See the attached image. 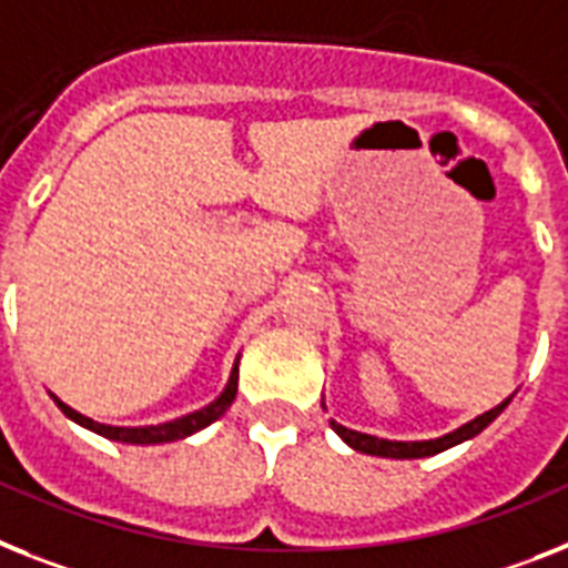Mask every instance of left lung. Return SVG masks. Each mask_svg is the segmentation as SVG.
<instances>
[{"label":"left lung","instance_id":"obj_1","mask_svg":"<svg viewBox=\"0 0 568 568\" xmlns=\"http://www.w3.org/2000/svg\"><path fill=\"white\" fill-rule=\"evenodd\" d=\"M508 403L510 397H505V400L499 403V406H494L490 412H485V415H479V418L467 420V424L453 429V433L442 435V438H433V442H388V438H377V435H365V433H357V429H348V426L336 424V420H331V426H334V433L339 435L342 442L348 444V447L359 449V453H365V456L426 458V456H435V453H444V449L449 447H456V444L462 442H470L473 435H479L490 420L499 418V412H503Z\"/></svg>","mask_w":568,"mask_h":568}]
</instances>
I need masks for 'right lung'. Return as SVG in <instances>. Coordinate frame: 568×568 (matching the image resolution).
I'll return each mask as SVG.
<instances>
[{"label":"right lung","mask_w":568,"mask_h":568,"mask_svg":"<svg viewBox=\"0 0 568 568\" xmlns=\"http://www.w3.org/2000/svg\"><path fill=\"white\" fill-rule=\"evenodd\" d=\"M237 363H241V357L234 359V368L232 374H229V383L226 388L220 392L214 400L209 403V406H203V409L191 412V415H182V418L176 420H168V424H156V426H110V424H98V420L87 418V415H81V412H74L72 406H65L60 397H54V403L60 406V412H63L65 418H72L74 424L87 426V429H92V433L104 435V438H110V442H121V444H168V442H180V438H189V435L200 433V429H205L209 424H214V420L223 415V412L232 406L234 395H237Z\"/></svg>","instance_id":"obj_1"}]
</instances>
